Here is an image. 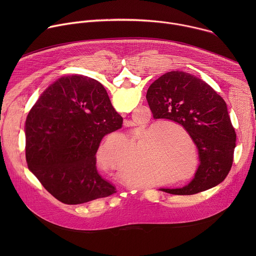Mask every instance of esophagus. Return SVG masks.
<instances>
[{
	"label": "esophagus",
	"instance_id": "34e87169",
	"mask_svg": "<svg viewBox=\"0 0 256 256\" xmlns=\"http://www.w3.org/2000/svg\"><path fill=\"white\" fill-rule=\"evenodd\" d=\"M128 122V124H130V122Z\"/></svg>",
	"mask_w": 256,
	"mask_h": 256
}]
</instances>
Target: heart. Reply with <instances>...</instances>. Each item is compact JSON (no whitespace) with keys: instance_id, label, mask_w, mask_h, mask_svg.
I'll list each match as a JSON object with an SVG mask.
<instances>
[{"instance_id":"1","label":"heart","mask_w":256,"mask_h":256,"mask_svg":"<svg viewBox=\"0 0 256 256\" xmlns=\"http://www.w3.org/2000/svg\"><path fill=\"white\" fill-rule=\"evenodd\" d=\"M169 124H152L144 128L138 140H130L126 134L109 136L97 153L101 168L122 175L132 184L146 181L150 174L153 179L157 175L166 177L179 176V180H188V164L181 153L177 152L167 142Z\"/></svg>"}]
</instances>
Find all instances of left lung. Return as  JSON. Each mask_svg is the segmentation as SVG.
I'll use <instances>...</instances> for the list:
<instances>
[{
    "label": "left lung",
    "mask_w": 256,
    "mask_h": 256,
    "mask_svg": "<svg viewBox=\"0 0 256 256\" xmlns=\"http://www.w3.org/2000/svg\"><path fill=\"white\" fill-rule=\"evenodd\" d=\"M146 97L154 118L181 124L200 154V164L188 186L161 190L190 196L220 184L232 167L236 147L235 130L224 99L202 79L179 70L155 80Z\"/></svg>",
    "instance_id": "obj_1"
}]
</instances>
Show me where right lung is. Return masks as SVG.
<instances>
[{
    "mask_svg": "<svg viewBox=\"0 0 256 256\" xmlns=\"http://www.w3.org/2000/svg\"><path fill=\"white\" fill-rule=\"evenodd\" d=\"M104 87L81 75L64 76L48 86L25 122L28 169L56 200L80 204L116 194L96 169L102 138L120 130Z\"/></svg>",
    "mask_w": 256,
    "mask_h": 256,
    "instance_id": "1",
    "label": "right lung"
}]
</instances>
